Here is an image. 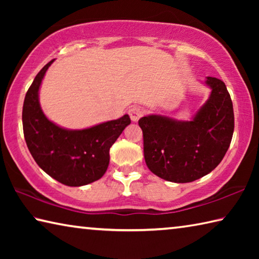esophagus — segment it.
<instances>
[{"label": "esophagus", "instance_id": "1", "mask_svg": "<svg viewBox=\"0 0 259 259\" xmlns=\"http://www.w3.org/2000/svg\"><path fill=\"white\" fill-rule=\"evenodd\" d=\"M129 115L133 122H137L144 115V111L140 107H133L129 109Z\"/></svg>", "mask_w": 259, "mask_h": 259}]
</instances>
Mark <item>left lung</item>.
Masks as SVG:
<instances>
[{
    "label": "left lung",
    "instance_id": "left-lung-1",
    "mask_svg": "<svg viewBox=\"0 0 259 259\" xmlns=\"http://www.w3.org/2000/svg\"><path fill=\"white\" fill-rule=\"evenodd\" d=\"M209 98L192 121L147 115L143 130L144 156L151 171L174 183H190L211 172L229 150L234 113L225 83L208 76Z\"/></svg>",
    "mask_w": 259,
    "mask_h": 259
}]
</instances>
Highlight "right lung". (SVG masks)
<instances>
[{"mask_svg":"<svg viewBox=\"0 0 259 259\" xmlns=\"http://www.w3.org/2000/svg\"><path fill=\"white\" fill-rule=\"evenodd\" d=\"M54 60L37 73L25 96V140L43 171L64 185L83 186L104 176L109 163V148L131 120L125 114L117 120L82 130L64 129L48 120L38 102V90Z\"/></svg>","mask_w":259,"mask_h":259,"instance_id":"1","label":"right lung"}]
</instances>
